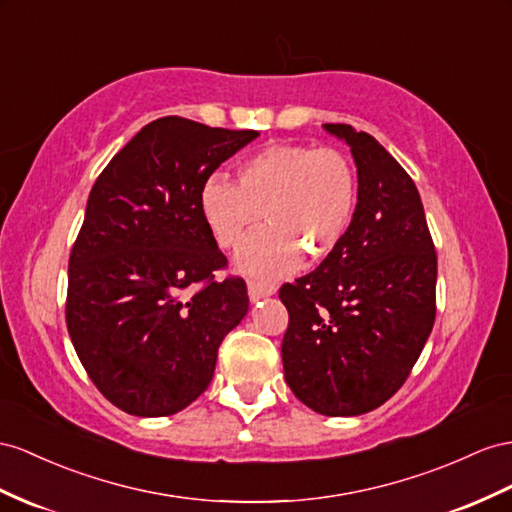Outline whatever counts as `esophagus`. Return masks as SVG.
Masks as SVG:
<instances>
[{
	"label": "esophagus",
	"instance_id": "obj_1",
	"mask_svg": "<svg viewBox=\"0 0 512 512\" xmlns=\"http://www.w3.org/2000/svg\"><path fill=\"white\" fill-rule=\"evenodd\" d=\"M277 292V287L268 285V283H259V281H251L248 283V298H251V303H257L261 298H268Z\"/></svg>",
	"mask_w": 512,
	"mask_h": 512
}]
</instances>
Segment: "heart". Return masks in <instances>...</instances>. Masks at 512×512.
I'll return each mask as SVG.
<instances>
[{"mask_svg":"<svg viewBox=\"0 0 512 512\" xmlns=\"http://www.w3.org/2000/svg\"><path fill=\"white\" fill-rule=\"evenodd\" d=\"M201 214L222 248H235L261 216L268 227L248 238L235 268L248 277L279 279L331 257L355 222L359 177L350 157L309 144H270L238 166V186L214 175L201 188Z\"/></svg>","mask_w":512,"mask_h":512,"instance_id":"heart-1","label":"heart"}]
</instances>
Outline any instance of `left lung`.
<instances>
[{
    "label": "left lung",
    "mask_w": 512,
    "mask_h": 512,
    "mask_svg": "<svg viewBox=\"0 0 512 512\" xmlns=\"http://www.w3.org/2000/svg\"><path fill=\"white\" fill-rule=\"evenodd\" d=\"M359 177L346 240L279 292L290 313L281 357L294 396L320 415L355 417L387 402L435 324L437 253L413 179L365 131L326 123Z\"/></svg>",
    "instance_id": "8db88e82"
}]
</instances>
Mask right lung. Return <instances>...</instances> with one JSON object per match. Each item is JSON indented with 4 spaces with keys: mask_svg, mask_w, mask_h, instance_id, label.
I'll use <instances>...</instances> for the list:
<instances>
[{
    "mask_svg": "<svg viewBox=\"0 0 512 512\" xmlns=\"http://www.w3.org/2000/svg\"><path fill=\"white\" fill-rule=\"evenodd\" d=\"M259 134L164 116L90 190L69 259L67 326L90 381L121 411L164 417L212 383L218 348L248 311L242 279L201 214L214 170Z\"/></svg>",
    "mask_w": 512,
    "mask_h": 512,
    "instance_id": "right-lung-1",
    "label": "right lung"
}]
</instances>
